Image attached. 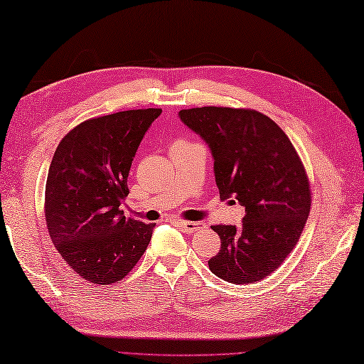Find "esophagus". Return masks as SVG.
<instances>
[{
	"instance_id": "1",
	"label": "esophagus",
	"mask_w": 364,
	"mask_h": 364,
	"mask_svg": "<svg viewBox=\"0 0 364 364\" xmlns=\"http://www.w3.org/2000/svg\"><path fill=\"white\" fill-rule=\"evenodd\" d=\"M179 223L181 228L185 231V232H196V231H201L205 228V225L203 222H187V220H179L177 222Z\"/></svg>"
}]
</instances>
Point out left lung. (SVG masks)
<instances>
[{
	"label": "left lung",
	"instance_id": "1",
	"mask_svg": "<svg viewBox=\"0 0 364 364\" xmlns=\"http://www.w3.org/2000/svg\"><path fill=\"white\" fill-rule=\"evenodd\" d=\"M181 120L208 144L223 200L245 208L242 226L214 225L220 250L209 269L230 284L269 276L298 244L311 210V185L282 128L253 109H182Z\"/></svg>",
	"mask_w": 364,
	"mask_h": 364
}]
</instances>
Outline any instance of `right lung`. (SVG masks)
I'll list each match as a JSON object with an SVG mask.
<instances>
[{"label": "right lung", "mask_w": 364, "mask_h": 364, "mask_svg": "<svg viewBox=\"0 0 364 364\" xmlns=\"http://www.w3.org/2000/svg\"><path fill=\"white\" fill-rule=\"evenodd\" d=\"M161 109H133L79 123L55 150L46 182V223L70 267L92 284L120 282L139 262L155 223L120 204L144 134Z\"/></svg>", "instance_id": "add662e5"}]
</instances>
